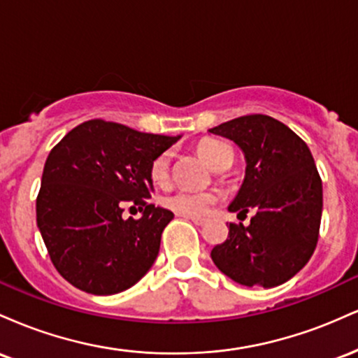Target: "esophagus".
<instances>
[{"instance_id":"obj_1","label":"esophagus","mask_w":358,"mask_h":358,"mask_svg":"<svg viewBox=\"0 0 358 358\" xmlns=\"http://www.w3.org/2000/svg\"><path fill=\"white\" fill-rule=\"evenodd\" d=\"M183 217H185V219L192 220L195 225H203L205 222H207L205 219H202V217H192V215H183Z\"/></svg>"}]
</instances>
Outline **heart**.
Masks as SVG:
<instances>
[{
	"label": "heart",
	"instance_id": "heart-1",
	"mask_svg": "<svg viewBox=\"0 0 358 358\" xmlns=\"http://www.w3.org/2000/svg\"><path fill=\"white\" fill-rule=\"evenodd\" d=\"M196 151H199L200 158L212 168H215L225 156L232 153L231 148L225 143L215 141V139L202 141ZM168 173H170V158H168V155H159L151 163V180L155 183L163 185L168 180ZM217 200H219V195L213 192H173L163 196L162 203L175 213H180V215L202 217L210 210V207Z\"/></svg>",
	"mask_w": 358,
	"mask_h": 358
}]
</instances>
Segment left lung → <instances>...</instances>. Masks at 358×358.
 Masks as SVG:
<instances>
[{"instance_id": "obj_1", "label": "left lung", "mask_w": 358, "mask_h": 358, "mask_svg": "<svg viewBox=\"0 0 358 358\" xmlns=\"http://www.w3.org/2000/svg\"><path fill=\"white\" fill-rule=\"evenodd\" d=\"M208 133L241 148L245 176L229 212L256 215L231 224L210 256L225 276L242 286L274 287L305 268L316 248L323 208L322 178L310 148L278 119L242 116Z\"/></svg>"}]
</instances>
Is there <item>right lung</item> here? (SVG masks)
I'll return each mask as SVG.
<instances>
[{
  "label": "right lung",
  "mask_w": 358,
  "mask_h": 358,
  "mask_svg": "<svg viewBox=\"0 0 358 358\" xmlns=\"http://www.w3.org/2000/svg\"><path fill=\"white\" fill-rule=\"evenodd\" d=\"M180 138L92 119L50 151L36 225L53 266L72 286L108 296L151 269L173 212L145 202L153 190L150 168ZM124 201L140 205L138 221L122 217Z\"/></svg>",
  "instance_id": "right-lung-1"
}]
</instances>
